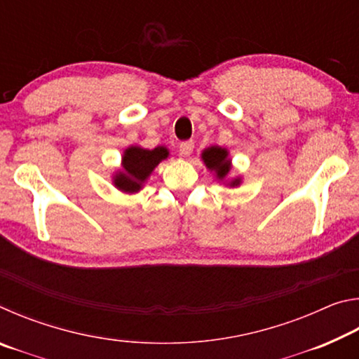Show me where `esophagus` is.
<instances>
[{
	"mask_svg": "<svg viewBox=\"0 0 359 359\" xmlns=\"http://www.w3.org/2000/svg\"><path fill=\"white\" fill-rule=\"evenodd\" d=\"M179 149H180V154H182V155H184V156H190L193 149H194V142H193V141H184V142H180Z\"/></svg>",
	"mask_w": 359,
	"mask_h": 359,
	"instance_id": "1",
	"label": "esophagus"
}]
</instances>
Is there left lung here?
I'll use <instances>...</instances> for the list:
<instances>
[{"mask_svg":"<svg viewBox=\"0 0 359 359\" xmlns=\"http://www.w3.org/2000/svg\"><path fill=\"white\" fill-rule=\"evenodd\" d=\"M201 160L209 169L210 172H214L215 179L222 182L223 185L229 188L239 187L242 184V177H231L229 179V171L233 168V161H231L229 151L224 147H218V145H210V147L204 149L201 151Z\"/></svg>","mask_w":359,"mask_h":359,"instance_id":"left-lung-1","label":"left lung"}]
</instances>
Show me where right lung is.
<instances>
[{"label": "right lung", "mask_w": 359, "mask_h": 359, "mask_svg": "<svg viewBox=\"0 0 359 359\" xmlns=\"http://www.w3.org/2000/svg\"><path fill=\"white\" fill-rule=\"evenodd\" d=\"M168 156L169 149L165 145H158L155 149L130 145L121 155V168L112 174L114 187L128 194L141 191L155 168L163 160H168Z\"/></svg>", "instance_id": "right-lung-1"}]
</instances>
